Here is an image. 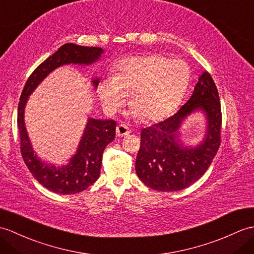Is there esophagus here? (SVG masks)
<instances>
[{
	"mask_svg": "<svg viewBox=\"0 0 254 254\" xmlns=\"http://www.w3.org/2000/svg\"><path fill=\"white\" fill-rule=\"evenodd\" d=\"M116 132L118 137H123L129 134V129L126 125H119L116 128Z\"/></svg>",
	"mask_w": 254,
	"mask_h": 254,
	"instance_id": "obj_1",
	"label": "esophagus"
}]
</instances>
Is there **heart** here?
I'll return each instance as SVG.
<instances>
[{
  "instance_id": "obj_1",
  "label": "heart",
  "mask_w": 254,
  "mask_h": 254,
  "mask_svg": "<svg viewBox=\"0 0 254 254\" xmlns=\"http://www.w3.org/2000/svg\"><path fill=\"white\" fill-rule=\"evenodd\" d=\"M191 79L190 64L160 55L129 57L119 63L114 78L100 81L97 92L104 109L114 114L129 94L128 115L156 122L173 113Z\"/></svg>"
}]
</instances>
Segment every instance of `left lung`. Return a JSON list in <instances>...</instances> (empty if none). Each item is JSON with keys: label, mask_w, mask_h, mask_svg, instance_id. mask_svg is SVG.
I'll return each instance as SVG.
<instances>
[{"label": "left lung", "mask_w": 254, "mask_h": 254, "mask_svg": "<svg viewBox=\"0 0 254 254\" xmlns=\"http://www.w3.org/2000/svg\"><path fill=\"white\" fill-rule=\"evenodd\" d=\"M194 110L207 117V132L202 143L183 146L177 134L182 121ZM222 113L219 92L204 71L191 97L175 115L141 129L135 170L145 185L159 191H178L190 186L208 170L221 145Z\"/></svg>", "instance_id": "1"}]
</instances>
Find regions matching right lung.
Wrapping results in <instances>:
<instances>
[{"label":"right lung","mask_w":254,"mask_h":254,"mask_svg":"<svg viewBox=\"0 0 254 254\" xmlns=\"http://www.w3.org/2000/svg\"><path fill=\"white\" fill-rule=\"evenodd\" d=\"M103 53L104 51L100 47L80 46L72 43L64 44L35 68L28 78L20 95L17 125L19 129L21 156L33 178L53 192L76 193L85 190L97 181L102 168L103 152L106 146L115 139L117 123L115 120H96L90 118L75 155L70 159L67 166L56 168L53 164L41 161L33 151L23 121L28 96L53 70L69 64L88 66L98 61ZM98 78L92 81L95 87L98 85Z\"/></svg>","instance_id":"1"}]
</instances>
